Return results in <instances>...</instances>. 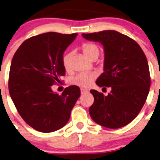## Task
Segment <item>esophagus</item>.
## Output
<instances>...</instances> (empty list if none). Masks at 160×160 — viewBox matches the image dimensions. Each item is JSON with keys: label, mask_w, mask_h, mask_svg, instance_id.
I'll return each instance as SVG.
<instances>
[{"label": "esophagus", "mask_w": 160, "mask_h": 160, "mask_svg": "<svg viewBox=\"0 0 160 160\" xmlns=\"http://www.w3.org/2000/svg\"><path fill=\"white\" fill-rule=\"evenodd\" d=\"M80 92H81V94H84V93H88V90H86V89L81 88V89H80Z\"/></svg>", "instance_id": "esophagus-1"}]
</instances>
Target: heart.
Segmentation results:
<instances>
[{
    "label": "heart",
    "mask_w": 160,
    "mask_h": 160,
    "mask_svg": "<svg viewBox=\"0 0 160 160\" xmlns=\"http://www.w3.org/2000/svg\"><path fill=\"white\" fill-rule=\"evenodd\" d=\"M82 50L87 58L90 60H93L94 58H97L100 55V48L97 44L94 43H86L82 46ZM72 58V52H67L63 54L62 58V63L63 66L67 70L70 68V60ZM96 79V74L93 73H79L74 76L70 79V83L72 84L87 88L92 85L94 80Z\"/></svg>",
    "instance_id": "b5f03b06"
}]
</instances>
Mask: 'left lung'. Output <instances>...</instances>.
<instances>
[{"mask_svg": "<svg viewBox=\"0 0 160 160\" xmlns=\"http://www.w3.org/2000/svg\"><path fill=\"white\" fill-rule=\"evenodd\" d=\"M82 36L103 46L104 73L96 83L99 87L111 88L107 96L90 90L94 97L90 107V117L107 128L124 127L137 117L149 93L151 80L145 53L135 40L115 31Z\"/></svg>", "mask_w": 160, "mask_h": 160, "instance_id": "obj_1", "label": "left lung"}]
</instances>
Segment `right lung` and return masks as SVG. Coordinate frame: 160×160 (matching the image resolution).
I'll list each match as a JSON object with an SVG mask.
<instances>
[{"mask_svg": "<svg viewBox=\"0 0 160 160\" xmlns=\"http://www.w3.org/2000/svg\"><path fill=\"white\" fill-rule=\"evenodd\" d=\"M77 35L48 32L31 37L13 57L10 95L23 120L40 132H51L64 127L80 96L77 86L66 87L61 95L51 90L65 75L62 58Z\"/></svg>", "mask_w": 160, "mask_h": 160, "instance_id": "add662e5", "label": "right lung"}]
</instances>
